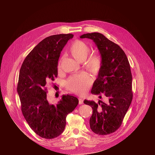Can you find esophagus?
Returning a JSON list of instances; mask_svg holds the SVG:
<instances>
[{
	"label": "esophagus",
	"instance_id": "obj_1",
	"mask_svg": "<svg viewBox=\"0 0 155 155\" xmlns=\"http://www.w3.org/2000/svg\"><path fill=\"white\" fill-rule=\"evenodd\" d=\"M78 101H79V104H84V100H83L82 99L79 98V99H78Z\"/></svg>",
	"mask_w": 155,
	"mask_h": 155
}]
</instances>
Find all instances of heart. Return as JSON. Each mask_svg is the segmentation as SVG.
I'll list each match as a JSON object with an SVG mask.
<instances>
[{
    "label": "heart",
    "instance_id": "heart-1",
    "mask_svg": "<svg viewBox=\"0 0 155 155\" xmlns=\"http://www.w3.org/2000/svg\"><path fill=\"white\" fill-rule=\"evenodd\" d=\"M90 48L81 40H76L68 48L67 53L77 61H84V66L88 71L96 74L101 68L102 64V56L98 53L87 56L90 53ZM91 84V78L86 73H82L71 77L67 83L68 88L72 92L78 94H84Z\"/></svg>",
    "mask_w": 155,
    "mask_h": 155
}]
</instances>
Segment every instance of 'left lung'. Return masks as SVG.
Returning a JSON list of instances; mask_svg holds the SVG:
<instances>
[{
	"label": "left lung",
	"mask_w": 155,
	"mask_h": 155,
	"mask_svg": "<svg viewBox=\"0 0 155 155\" xmlns=\"http://www.w3.org/2000/svg\"><path fill=\"white\" fill-rule=\"evenodd\" d=\"M80 38L92 39L100 52L102 64L95 80L91 93L101 94L107 98V102L85 100L92 107L90 119L92 131L99 135L115 132L122 122L133 99L132 74L127 56L120 47L99 32L84 34Z\"/></svg>",
	"instance_id": "obj_1"
}]
</instances>
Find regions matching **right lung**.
<instances>
[{
  "mask_svg": "<svg viewBox=\"0 0 155 155\" xmlns=\"http://www.w3.org/2000/svg\"><path fill=\"white\" fill-rule=\"evenodd\" d=\"M72 34L52 35L39 43L26 57L20 69L17 91L22 114L40 137L53 139L64 131L66 117L78 104L76 97L63 95L58 104L47 100V85L58 75L61 51Z\"/></svg>",
  "mask_w": 155,
  "mask_h": 155,
  "instance_id": "obj_1",
  "label": "right lung"
}]
</instances>
